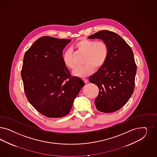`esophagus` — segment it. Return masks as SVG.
<instances>
[{
	"mask_svg": "<svg viewBox=\"0 0 157 157\" xmlns=\"http://www.w3.org/2000/svg\"><path fill=\"white\" fill-rule=\"evenodd\" d=\"M83 81L85 82V84H86V83L88 82V80H87V79H83Z\"/></svg>",
	"mask_w": 157,
	"mask_h": 157,
	"instance_id": "esophagus-1",
	"label": "esophagus"
}]
</instances>
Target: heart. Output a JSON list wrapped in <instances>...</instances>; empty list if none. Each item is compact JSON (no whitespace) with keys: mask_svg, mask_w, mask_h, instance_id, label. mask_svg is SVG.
<instances>
[{"mask_svg":"<svg viewBox=\"0 0 157 157\" xmlns=\"http://www.w3.org/2000/svg\"><path fill=\"white\" fill-rule=\"evenodd\" d=\"M75 47L86 54L84 66L77 67L73 75L77 77L85 78L91 75L94 69H99L106 63L109 56V47L104 41H96L86 39H81L76 42ZM63 61L68 68L73 69L76 65L71 50L66 51L63 56Z\"/></svg>","mask_w":157,"mask_h":157,"instance_id":"heart-1","label":"heart"}]
</instances>
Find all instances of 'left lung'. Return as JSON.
Returning <instances> with one entry per match:
<instances>
[{
    "instance_id": "8db88e82",
    "label": "left lung",
    "mask_w": 157,
    "mask_h": 157,
    "mask_svg": "<svg viewBox=\"0 0 157 157\" xmlns=\"http://www.w3.org/2000/svg\"><path fill=\"white\" fill-rule=\"evenodd\" d=\"M88 38L101 39L109 47L106 63L89 78L99 88L96 109L103 113L117 111L127 103L134 90L137 69L133 51L120 36L109 30L99 31Z\"/></svg>"
}]
</instances>
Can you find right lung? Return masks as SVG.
<instances>
[{"mask_svg": "<svg viewBox=\"0 0 157 157\" xmlns=\"http://www.w3.org/2000/svg\"><path fill=\"white\" fill-rule=\"evenodd\" d=\"M71 39L50 36L38 39L26 51L21 77L28 101L49 118L65 116L71 111L84 81L71 77L62 52Z\"/></svg>", "mask_w": 157, "mask_h": 157, "instance_id": "add662e5", "label": "right lung"}]
</instances>
